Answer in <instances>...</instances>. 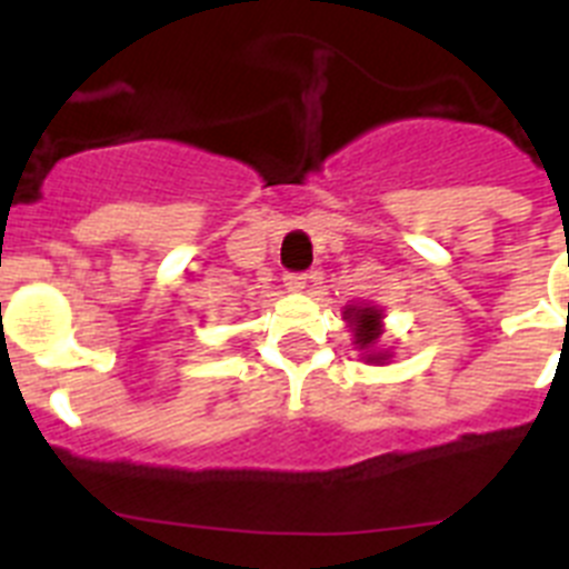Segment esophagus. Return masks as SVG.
Returning <instances> with one entry per match:
<instances>
[{"label": "esophagus", "mask_w": 569, "mask_h": 569, "mask_svg": "<svg viewBox=\"0 0 569 569\" xmlns=\"http://www.w3.org/2000/svg\"><path fill=\"white\" fill-rule=\"evenodd\" d=\"M310 276L308 273H288L284 276V288L293 290V293H301V290L308 288Z\"/></svg>", "instance_id": "esophagus-1"}]
</instances>
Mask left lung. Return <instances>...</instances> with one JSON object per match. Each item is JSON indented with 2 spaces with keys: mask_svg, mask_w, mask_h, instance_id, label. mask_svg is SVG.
<instances>
[{
  "mask_svg": "<svg viewBox=\"0 0 569 569\" xmlns=\"http://www.w3.org/2000/svg\"><path fill=\"white\" fill-rule=\"evenodd\" d=\"M345 319L353 330V339L359 350H365L367 361H385L387 353H376L373 347L379 345V336H381V310L379 308H370V305H350L345 310Z\"/></svg>",
  "mask_w": 569,
  "mask_h": 569,
  "instance_id": "8db88e82",
  "label": "left lung"
}]
</instances>
